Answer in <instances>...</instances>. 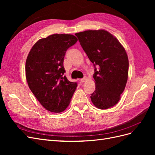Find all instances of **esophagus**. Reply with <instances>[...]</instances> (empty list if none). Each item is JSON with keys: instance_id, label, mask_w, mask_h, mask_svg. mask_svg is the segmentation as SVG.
Here are the masks:
<instances>
[{"instance_id": "obj_1", "label": "esophagus", "mask_w": 155, "mask_h": 155, "mask_svg": "<svg viewBox=\"0 0 155 155\" xmlns=\"http://www.w3.org/2000/svg\"><path fill=\"white\" fill-rule=\"evenodd\" d=\"M86 80H87V77H85V78H83V79H80V82H81V83L85 82Z\"/></svg>"}]
</instances>
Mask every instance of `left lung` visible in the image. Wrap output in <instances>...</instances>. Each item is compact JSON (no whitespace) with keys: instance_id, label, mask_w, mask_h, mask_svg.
I'll return each mask as SVG.
<instances>
[{"instance_id":"8db88e82","label":"left lung","mask_w":155,"mask_h":155,"mask_svg":"<svg viewBox=\"0 0 155 155\" xmlns=\"http://www.w3.org/2000/svg\"><path fill=\"white\" fill-rule=\"evenodd\" d=\"M75 35L95 67L93 78L96 90L91 94L92 104L100 109L114 106L120 100L128 78L129 59L125 48L105 30H87Z\"/></svg>"}]
</instances>
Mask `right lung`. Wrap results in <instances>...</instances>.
Returning a JSON list of instances; mask_svg holds the SVG:
<instances>
[{"instance_id":"add662e5","label":"right lung","mask_w":155,"mask_h":155,"mask_svg":"<svg viewBox=\"0 0 155 155\" xmlns=\"http://www.w3.org/2000/svg\"><path fill=\"white\" fill-rule=\"evenodd\" d=\"M78 41L70 34H53L32 46L26 61V78L31 91L40 104L51 112H61L69 105L78 86L63 74L68 48Z\"/></svg>"}]
</instances>
